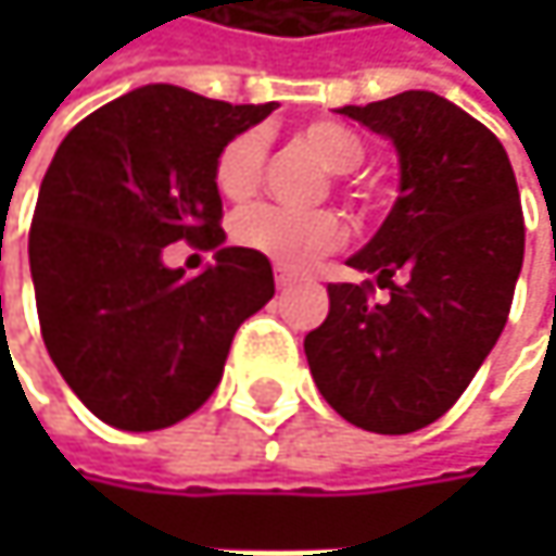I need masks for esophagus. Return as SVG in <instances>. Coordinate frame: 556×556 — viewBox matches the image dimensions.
<instances>
[{"instance_id": "34e87169", "label": "esophagus", "mask_w": 556, "mask_h": 556, "mask_svg": "<svg viewBox=\"0 0 556 556\" xmlns=\"http://www.w3.org/2000/svg\"><path fill=\"white\" fill-rule=\"evenodd\" d=\"M277 289H286V286H292L295 282V274H289V270H282V267H277Z\"/></svg>"}]
</instances>
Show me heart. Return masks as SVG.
I'll list each match as a JSON object with an SVG mask.
<instances>
[{
    "mask_svg": "<svg viewBox=\"0 0 556 556\" xmlns=\"http://www.w3.org/2000/svg\"><path fill=\"white\" fill-rule=\"evenodd\" d=\"M302 144L334 176L364 164V141L338 122H312L299 131ZM267 141L261 131H244L225 144L215 164V182L225 199H248L261 186ZM231 235L241 248L274 261L286 270H302L312 261L338 251L348 241V225L338 212H295L282 205H251L235 215Z\"/></svg>",
    "mask_w": 556,
    "mask_h": 556,
    "instance_id": "heart-1",
    "label": "heart"
}]
</instances>
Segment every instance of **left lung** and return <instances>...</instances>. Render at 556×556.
Wrapping results in <instances>:
<instances>
[{"label": "left lung", "instance_id": "1", "mask_svg": "<svg viewBox=\"0 0 556 556\" xmlns=\"http://www.w3.org/2000/svg\"><path fill=\"white\" fill-rule=\"evenodd\" d=\"M338 112L392 141L399 199L348 261L374 279L328 286L305 357L341 418L408 434L460 399L500 341L525 257L518 186L500 138L438 92ZM374 285L388 289L380 303Z\"/></svg>", "mask_w": 556, "mask_h": 556}]
</instances>
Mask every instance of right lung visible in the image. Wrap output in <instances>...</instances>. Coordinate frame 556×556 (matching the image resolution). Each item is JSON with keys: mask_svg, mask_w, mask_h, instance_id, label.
<instances>
[{"mask_svg": "<svg viewBox=\"0 0 556 556\" xmlns=\"http://www.w3.org/2000/svg\"><path fill=\"white\" fill-rule=\"evenodd\" d=\"M277 102L231 105L154 83L86 115L45 173L28 261L48 354L112 428L157 431L222 380L231 338L274 299V267L225 248L215 164ZM189 240L216 264L186 278L163 248Z\"/></svg>", "mask_w": 556, "mask_h": 556, "instance_id": "1", "label": "right lung"}]
</instances>
